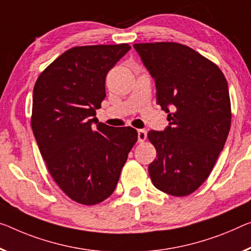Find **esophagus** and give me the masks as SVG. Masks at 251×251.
Here are the masks:
<instances>
[{"label": "esophagus", "mask_w": 251, "mask_h": 251, "mask_svg": "<svg viewBox=\"0 0 251 251\" xmlns=\"http://www.w3.org/2000/svg\"><path fill=\"white\" fill-rule=\"evenodd\" d=\"M146 138H147V131L146 130H138V141L139 142H144L146 140Z\"/></svg>", "instance_id": "34e87169"}]
</instances>
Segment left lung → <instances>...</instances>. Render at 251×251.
<instances>
[{"instance_id": "8db88e82", "label": "left lung", "mask_w": 251, "mask_h": 251, "mask_svg": "<svg viewBox=\"0 0 251 251\" xmlns=\"http://www.w3.org/2000/svg\"><path fill=\"white\" fill-rule=\"evenodd\" d=\"M133 47L155 79L157 104L168 113L167 128L148 132L157 151L148 167L150 178L169 195H190L209 177L228 138V83L217 65L185 45Z\"/></svg>"}]
</instances>
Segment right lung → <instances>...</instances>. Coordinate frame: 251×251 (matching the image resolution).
<instances>
[{
    "label": "right lung",
    "mask_w": 251,
    "mask_h": 251,
    "mask_svg": "<svg viewBox=\"0 0 251 251\" xmlns=\"http://www.w3.org/2000/svg\"><path fill=\"white\" fill-rule=\"evenodd\" d=\"M130 48L128 44L71 48L34 84L31 126L41 156L60 190L84 205L112 194L138 140L136 129L113 128L95 118L106 95V74Z\"/></svg>",
    "instance_id": "add662e5"
}]
</instances>
